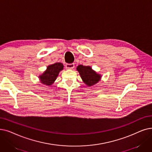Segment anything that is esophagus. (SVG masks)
<instances>
[{
	"instance_id": "1",
	"label": "esophagus",
	"mask_w": 152,
	"mask_h": 152,
	"mask_svg": "<svg viewBox=\"0 0 152 152\" xmlns=\"http://www.w3.org/2000/svg\"><path fill=\"white\" fill-rule=\"evenodd\" d=\"M75 68V64L71 63V64H66V68L68 69H72Z\"/></svg>"
}]
</instances>
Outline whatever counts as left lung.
Masks as SVG:
<instances>
[{
    "mask_svg": "<svg viewBox=\"0 0 152 152\" xmlns=\"http://www.w3.org/2000/svg\"><path fill=\"white\" fill-rule=\"evenodd\" d=\"M76 69L80 73L84 83L88 86H92L100 81L101 75L97 74L89 66L79 65Z\"/></svg>",
    "mask_w": 152,
    "mask_h": 152,
    "instance_id": "left-lung-1",
    "label": "left lung"
}]
</instances>
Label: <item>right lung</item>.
Instances as JSON below:
<instances>
[{
	"instance_id": "add662e5",
	"label": "right lung",
	"mask_w": 152,
	"mask_h": 152,
	"mask_svg": "<svg viewBox=\"0 0 152 152\" xmlns=\"http://www.w3.org/2000/svg\"><path fill=\"white\" fill-rule=\"evenodd\" d=\"M64 66L61 63L50 64L43 73L39 76V81L43 84L51 86L55 82L60 72L63 69Z\"/></svg>"
}]
</instances>
